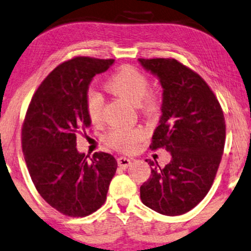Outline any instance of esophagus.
Masks as SVG:
<instances>
[{
	"label": "esophagus",
	"instance_id": "esophagus-1",
	"mask_svg": "<svg viewBox=\"0 0 251 251\" xmlns=\"http://www.w3.org/2000/svg\"><path fill=\"white\" fill-rule=\"evenodd\" d=\"M117 162H118V165L120 166V168H123V169H126V168H128L129 165H131V159H128V158H126V157H119L118 159H117Z\"/></svg>",
	"mask_w": 251,
	"mask_h": 251
}]
</instances>
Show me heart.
Listing matches in <instances>:
<instances>
[{
	"label": "heart",
	"mask_w": 251,
	"mask_h": 251,
	"mask_svg": "<svg viewBox=\"0 0 251 251\" xmlns=\"http://www.w3.org/2000/svg\"><path fill=\"white\" fill-rule=\"evenodd\" d=\"M106 89L113 95L127 100L145 116L155 117L162 109V99L155 91H149V80L133 66L126 65L117 70L105 83ZM103 102L96 93L86 98V113L89 122L99 124L102 120ZM145 138V132L139 127L115 128L105 135L104 142L110 148L122 152H131Z\"/></svg>",
	"instance_id": "b5f03b06"
}]
</instances>
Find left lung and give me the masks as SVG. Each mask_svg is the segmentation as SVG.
Returning a JSON list of instances; mask_svg holds the SVG:
<instances>
[{
  "mask_svg": "<svg viewBox=\"0 0 251 251\" xmlns=\"http://www.w3.org/2000/svg\"><path fill=\"white\" fill-rule=\"evenodd\" d=\"M139 62L163 87V115L150 149L165 148L172 156L164 168L146 159L151 176L140 187V198L153 211L179 216L211 188L225 146V117L212 89L192 69L175 58Z\"/></svg>",
  "mask_w": 251,
  "mask_h": 251,
  "instance_id": "obj_1",
  "label": "left lung"
}]
</instances>
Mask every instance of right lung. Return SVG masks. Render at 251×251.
<instances>
[{
	"label": "right lung",
	"instance_id": "1",
	"mask_svg": "<svg viewBox=\"0 0 251 251\" xmlns=\"http://www.w3.org/2000/svg\"><path fill=\"white\" fill-rule=\"evenodd\" d=\"M115 59L78 56L55 68L38 87L22 127V148L29 176L42 199L69 217H86L104 204L117 170L106 152L76 150V135L91 125L86 98L93 76Z\"/></svg>",
	"mask_w": 251,
	"mask_h": 251
}]
</instances>
